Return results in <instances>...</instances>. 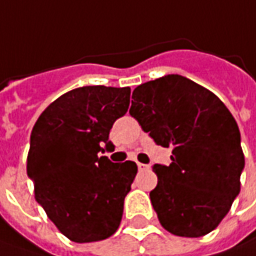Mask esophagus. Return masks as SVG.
Listing matches in <instances>:
<instances>
[{
  "label": "esophagus",
  "mask_w": 256,
  "mask_h": 256,
  "mask_svg": "<svg viewBox=\"0 0 256 256\" xmlns=\"http://www.w3.org/2000/svg\"><path fill=\"white\" fill-rule=\"evenodd\" d=\"M138 168H139V170H148L150 166L149 164H144V163H138Z\"/></svg>",
  "instance_id": "34e87169"
}]
</instances>
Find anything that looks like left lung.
<instances>
[{
    "label": "left lung",
    "instance_id": "obj_1",
    "mask_svg": "<svg viewBox=\"0 0 256 256\" xmlns=\"http://www.w3.org/2000/svg\"><path fill=\"white\" fill-rule=\"evenodd\" d=\"M132 98V117L156 144L172 148L169 166H153L150 200L160 225L186 238L212 232L240 190L245 158L234 116L212 92L179 74L140 84Z\"/></svg>",
    "mask_w": 256,
    "mask_h": 256
}]
</instances>
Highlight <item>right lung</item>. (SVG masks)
Returning <instances> with one entry per match:
<instances>
[{"label":"right lung","instance_id":"1","mask_svg":"<svg viewBox=\"0 0 256 256\" xmlns=\"http://www.w3.org/2000/svg\"><path fill=\"white\" fill-rule=\"evenodd\" d=\"M128 104V87H78L54 100L32 128L27 174L36 200L72 242L103 240L120 225L138 166L100 152L113 148L110 128Z\"/></svg>","mask_w":256,"mask_h":256}]
</instances>
